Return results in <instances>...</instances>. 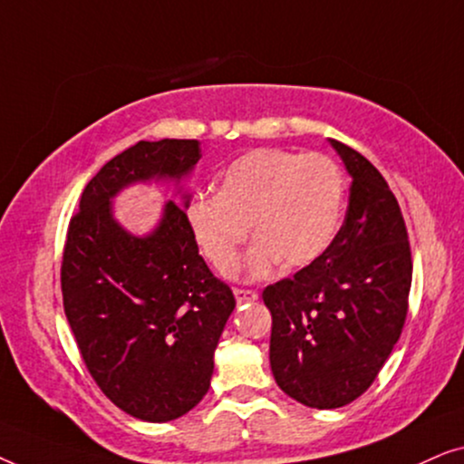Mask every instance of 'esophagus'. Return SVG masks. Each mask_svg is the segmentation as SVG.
<instances>
[{
    "label": "esophagus",
    "mask_w": 464,
    "mask_h": 464,
    "mask_svg": "<svg viewBox=\"0 0 464 464\" xmlns=\"http://www.w3.org/2000/svg\"><path fill=\"white\" fill-rule=\"evenodd\" d=\"M234 297H237L238 304H245V302H256L257 300V291L256 289H243V287H237L234 289Z\"/></svg>",
    "instance_id": "obj_1"
}]
</instances>
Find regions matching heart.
<instances>
[{
	"label": "heart",
	"mask_w": 464,
	"mask_h": 464,
	"mask_svg": "<svg viewBox=\"0 0 464 464\" xmlns=\"http://www.w3.org/2000/svg\"><path fill=\"white\" fill-rule=\"evenodd\" d=\"M344 175L334 158L281 148L246 151L218 179V192L196 194L186 205V226L202 257L227 272L249 237L246 270L262 276L278 259L304 268L335 238L344 207Z\"/></svg>",
	"instance_id": "heart-1"
}]
</instances>
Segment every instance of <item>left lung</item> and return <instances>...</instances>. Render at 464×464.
I'll return each mask as SVG.
<instances>
[{
	"label": "left lung",
	"mask_w": 464,
	"mask_h": 464,
	"mask_svg": "<svg viewBox=\"0 0 464 464\" xmlns=\"http://www.w3.org/2000/svg\"><path fill=\"white\" fill-rule=\"evenodd\" d=\"M353 177L344 224L327 251L264 289L276 384L334 410L370 389L401 335L411 251L401 208L373 164L332 139Z\"/></svg>",
	"instance_id": "left-lung-1"
}]
</instances>
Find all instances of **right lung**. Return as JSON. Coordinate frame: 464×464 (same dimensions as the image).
I'll return each instance as SVG.
<instances>
[{
	"mask_svg": "<svg viewBox=\"0 0 464 464\" xmlns=\"http://www.w3.org/2000/svg\"><path fill=\"white\" fill-rule=\"evenodd\" d=\"M196 139L139 141L86 183L61 262L63 308L86 370L126 414L167 422L207 395L213 353L237 300L208 270L169 200L160 226L135 238L111 218L129 183L181 179L200 160Z\"/></svg>",
	"mask_w": 464,
	"mask_h": 464,
	"instance_id": "obj_1",
	"label": "right lung"
}]
</instances>
